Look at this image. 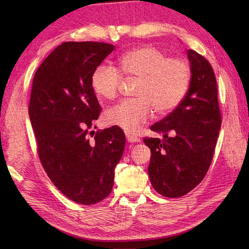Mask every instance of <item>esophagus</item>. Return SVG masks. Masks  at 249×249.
<instances>
[{
  "instance_id": "esophagus-1",
  "label": "esophagus",
  "mask_w": 249,
  "mask_h": 249,
  "mask_svg": "<svg viewBox=\"0 0 249 249\" xmlns=\"http://www.w3.org/2000/svg\"><path fill=\"white\" fill-rule=\"evenodd\" d=\"M126 138H127V141L128 142H131V143H136V142H139L140 141V138H138L137 136H134V135H130V134H126Z\"/></svg>"
}]
</instances>
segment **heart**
Segmentation results:
<instances>
[{
    "label": "heart",
    "instance_id": "obj_1",
    "mask_svg": "<svg viewBox=\"0 0 249 249\" xmlns=\"http://www.w3.org/2000/svg\"><path fill=\"white\" fill-rule=\"evenodd\" d=\"M121 70L111 64H99L91 77V86L98 96L113 99L118 95L123 75L137 78L134 95L122 100L104 114L106 125L127 133H137L140 126L157 114H167L181 104L190 83V67L178 57H168L154 46H142L126 52L120 59Z\"/></svg>",
    "mask_w": 249,
    "mask_h": 249
}]
</instances>
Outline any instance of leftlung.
Returning <instances> with one entry per match:
<instances>
[{
  "label": "left lung",
  "mask_w": 249,
  "mask_h": 249,
  "mask_svg": "<svg viewBox=\"0 0 249 249\" xmlns=\"http://www.w3.org/2000/svg\"><path fill=\"white\" fill-rule=\"evenodd\" d=\"M187 55L192 79L186 95L171 113L151 126L165 139H143L152 154L147 168L152 186L168 198L182 197L204 178L221 126L213 68L195 50H187Z\"/></svg>",
  "instance_id": "obj_1"
}]
</instances>
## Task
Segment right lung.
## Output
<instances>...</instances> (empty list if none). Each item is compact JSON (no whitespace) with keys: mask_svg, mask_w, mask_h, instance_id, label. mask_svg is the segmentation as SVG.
Returning a JSON list of instances; mask_svg holds the SVG:
<instances>
[{"mask_svg":"<svg viewBox=\"0 0 249 249\" xmlns=\"http://www.w3.org/2000/svg\"><path fill=\"white\" fill-rule=\"evenodd\" d=\"M113 50L98 41H66L37 68L32 84L29 115L41 165L55 187L80 204L108 197L124 152L125 134L116 126L89 138L102 111L91 77Z\"/></svg>","mask_w":249,"mask_h":249,"instance_id":"1","label":"right lung"}]
</instances>
